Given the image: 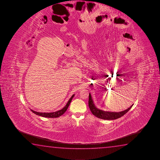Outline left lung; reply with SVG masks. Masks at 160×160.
Segmentation results:
<instances>
[{
  "label": "left lung",
  "instance_id": "8db88e82",
  "mask_svg": "<svg viewBox=\"0 0 160 160\" xmlns=\"http://www.w3.org/2000/svg\"><path fill=\"white\" fill-rule=\"evenodd\" d=\"M132 105L128 109H125L123 111L119 112L104 111L98 109L95 106V104L93 101L92 98L91 97V95L90 93H89L88 106H89L91 112L96 117L100 118V119H104V120H114V119L121 118V117L124 116L125 114L127 113L129 111L130 108L132 107Z\"/></svg>",
  "mask_w": 160,
  "mask_h": 160
}]
</instances>
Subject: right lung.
I'll list each match as a JSON object with an SVG mask.
<instances>
[{
    "label": "right lung",
    "instance_id": "right-lung-1",
    "mask_svg": "<svg viewBox=\"0 0 160 160\" xmlns=\"http://www.w3.org/2000/svg\"><path fill=\"white\" fill-rule=\"evenodd\" d=\"M74 95H75L74 94L70 98L68 101V102H67V103L65 105V107L64 108H62V109L59 110L58 111L54 112H51V113H42V112H38L34 111H33L32 109H31V111L33 113L36 114V115H38V116H41V117H46V118H57V117H60V116L62 115L63 114L65 113L66 111L67 110L68 108V107L69 106L70 103V102L72 101V98H74Z\"/></svg>",
    "mask_w": 160,
    "mask_h": 160
}]
</instances>
